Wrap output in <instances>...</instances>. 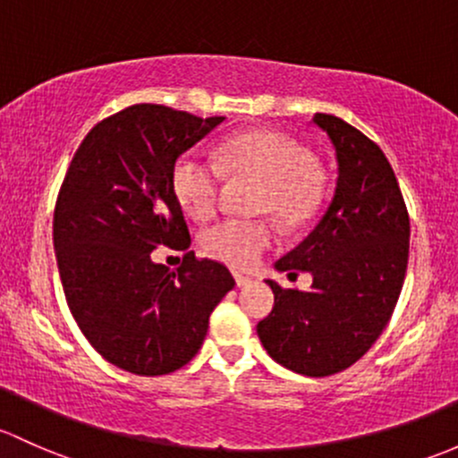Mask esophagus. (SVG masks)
<instances>
[{
    "label": "esophagus",
    "mask_w": 458,
    "mask_h": 458,
    "mask_svg": "<svg viewBox=\"0 0 458 458\" xmlns=\"http://www.w3.org/2000/svg\"><path fill=\"white\" fill-rule=\"evenodd\" d=\"M234 281H237V287H245V285H250V283H252V278L243 276V274L234 272Z\"/></svg>",
    "instance_id": "esophagus-1"
}]
</instances>
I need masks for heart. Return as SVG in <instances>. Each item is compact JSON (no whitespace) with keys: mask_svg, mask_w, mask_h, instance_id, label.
<instances>
[{"mask_svg":"<svg viewBox=\"0 0 458 458\" xmlns=\"http://www.w3.org/2000/svg\"><path fill=\"white\" fill-rule=\"evenodd\" d=\"M219 156L225 171L261 184L254 199L257 213L272 215L285 228H301L316 213L322 177L310 148L287 133L272 129L239 133L221 144ZM171 189L186 215L208 219L219 204L221 168L197 153H184L173 165ZM274 242L276 234L263 219H225L201 233V250L237 269L257 266Z\"/></svg>","mask_w":458,"mask_h":458,"instance_id":"b5f03b06","label":"heart"}]
</instances>
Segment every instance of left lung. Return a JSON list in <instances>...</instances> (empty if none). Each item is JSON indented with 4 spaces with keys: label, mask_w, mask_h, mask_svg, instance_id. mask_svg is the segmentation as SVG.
I'll return each instance as SVG.
<instances>
[{
    "label": "left lung",
    "mask_w": 458,
    "mask_h": 458,
    "mask_svg": "<svg viewBox=\"0 0 458 458\" xmlns=\"http://www.w3.org/2000/svg\"><path fill=\"white\" fill-rule=\"evenodd\" d=\"M338 160L329 208L276 269L311 272L310 290L269 281L274 307L257 325L278 364L327 377L358 362L382 335L402 293L411 219L397 177L370 138L331 114H316Z\"/></svg>",
    "instance_id": "1"
}]
</instances>
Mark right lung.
Listing matches in <instances>:
<instances>
[{"label": "right lung", "mask_w": 458, "mask_h": 458, "mask_svg": "<svg viewBox=\"0 0 458 458\" xmlns=\"http://www.w3.org/2000/svg\"><path fill=\"white\" fill-rule=\"evenodd\" d=\"M221 120L131 105L91 129L61 184L52 234L67 307L88 343L129 373L151 377L189 364L234 287L224 263L189 252L171 189L177 157ZM160 244L185 252L180 268L152 263Z\"/></svg>", "instance_id": "right-lung-1"}]
</instances>
